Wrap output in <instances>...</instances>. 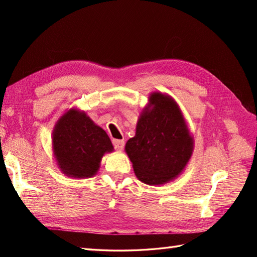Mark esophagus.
I'll return each mask as SVG.
<instances>
[{"label":"esophagus","instance_id":"obj_1","mask_svg":"<svg viewBox=\"0 0 257 257\" xmlns=\"http://www.w3.org/2000/svg\"><path fill=\"white\" fill-rule=\"evenodd\" d=\"M113 145H114L116 151H122L124 147V141H121V139H113Z\"/></svg>","mask_w":257,"mask_h":257}]
</instances>
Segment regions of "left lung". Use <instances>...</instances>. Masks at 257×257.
<instances>
[{
    "mask_svg": "<svg viewBox=\"0 0 257 257\" xmlns=\"http://www.w3.org/2000/svg\"><path fill=\"white\" fill-rule=\"evenodd\" d=\"M124 150L135 175L146 185H164L181 175L193 155L194 137L170 95L150 94Z\"/></svg>",
    "mask_w": 257,
    "mask_h": 257,
    "instance_id": "obj_1",
    "label": "left lung"
}]
</instances>
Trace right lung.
Wrapping results in <instances>:
<instances>
[{
    "label": "right lung",
    "instance_id": "1",
    "mask_svg": "<svg viewBox=\"0 0 257 257\" xmlns=\"http://www.w3.org/2000/svg\"><path fill=\"white\" fill-rule=\"evenodd\" d=\"M52 150L61 172L85 179L96 175L103 156L114 149L107 134L85 111L71 107L56 121Z\"/></svg>",
    "mask_w": 257,
    "mask_h": 257
}]
</instances>
